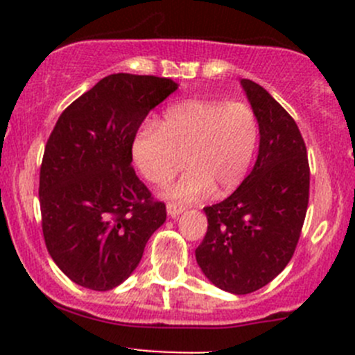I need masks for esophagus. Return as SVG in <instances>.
I'll return each mask as SVG.
<instances>
[{
    "label": "esophagus",
    "mask_w": 355,
    "mask_h": 355,
    "mask_svg": "<svg viewBox=\"0 0 355 355\" xmlns=\"http://www.w3.org/2000/svg\"><path fill=\"white\" fill-rule=\"evenodd\" d=\"M166 211L170 216H178L180 213H184L185 206H182V204H177V202H168Z\"/></svg>",
    "instance_id": "34e87169"
}]
</instances>
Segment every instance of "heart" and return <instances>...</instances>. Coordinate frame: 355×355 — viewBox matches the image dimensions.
Instances as JSON below:
<instances>
[{
	"mask_svg": "<svg viewBox=\"0 0 355 355\" xmlns=\"http://www.w3.org/2000/svg\"><path fill=\"white\" fill-rule=\"evenodd\" d=\"M259 141L254 110L242 101L189 99L164 110L159 125L146 121L132 141V159L146 180L164 184L189 163L166 199L196 202L211 194H230L242 184Z\"/></svg>",
	"mask_w": 355,
	"mask_h": 355,
	"instance_id": "1",
	"label": "heart"
}]
</instances>
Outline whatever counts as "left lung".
I'll use <instances>...</instances> for the list:
<instances>
[{
	"label": "left lung",
	"mask_w": 355,
	"mask_h": 355,
	"mask_svg": "<svg viewBox=\"0 0 355 355\" xmlns=\"http://www.w3.org/2000/svg\"><path fill=\"white\" fill-rule=\"evenodd\" d=\"M241 84L259 123V155L230 198L204 207L207 232L196 249L207 280L237 295L285 270L309 202V161L295 120L259 84Z\"/></svg>",
	"instance_id": "left-lung-1"
}]
</instances>
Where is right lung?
Here are the masks:
<instances>
[{
  "instance_id": "obj_1",
  "label": "right lung",
  "mask_w": 355,
  "mask_h": 355,
  "mask_svg": "<svg viewBox=\"0 0 355 355\" xmlns=\"http://www.w3.org/2000/svg\"><path fill=\"white\" fill-rule=\"evenodd\" d=\"M171 78L113 73L60 114L39 175L42 235L77 285L114 288L141 263L166 220L132 166V141L153 108L177 91Z\"/></svg>"
}]
</instances>
